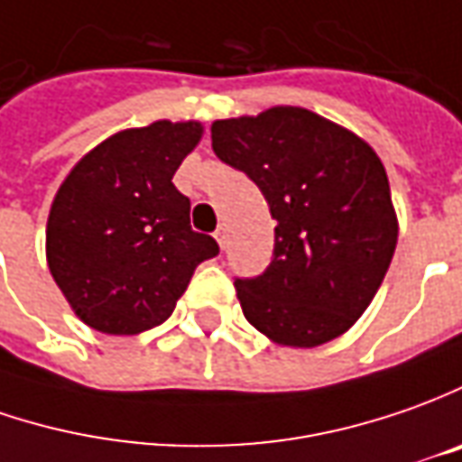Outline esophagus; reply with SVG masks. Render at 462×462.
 <instances>
[{"label": "esophagus", "mask_w": 462, "mask_h": 462, "mask_svg": "<svg viewBox=\"0 0 462 462\" xmlns=\"http://www.w3.org/2000/svg\"><path fill=\"white\" fill-rule=\"evenodd\" d=\"M217 243H219V247H227V243H230V235H227V227H219V230L215 232Z\"/></svg>", "instance_id": "1"}]
</instances>
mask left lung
Segmentation results:
<instances>
[{"label":"left lung","instance_id":"8db88e82","mask_svg":"<svg viewBox=\"0 0 462 462\" xmlns=\"http://www.w3.org/2000/svg\"><path fill=\"white\" fill-rule=\"evenodd\" d=\"M212 148L261 189L276 219L271 265L235 279L247 322L289 347L340 337L374 301L396 250L381 158L356 133L301 106L217 120Z\"/></svg>","mask_w":462,"mask_h":462}]
</instances>
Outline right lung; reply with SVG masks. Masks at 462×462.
Masks as SVG:
<instances>
[{
	"label": "right lung",
	"mask_w": 462,
	"mask_h": 462,
	"mask_svg": "<svg viewBox=\"0 0 462 462\" xmlns=\"http://www.w3.org/2000/svg\"><path fill=\"white\" fill-rule=\"evenodd\" d=\"M199 122L158 120L88 151L60 183L45 230L48 268L81 322L106 335L163 325L197 265L219 253L191 230L173 173Z\"/></svg>",
	"instance_id": "obj_1"
}]
</instances>
